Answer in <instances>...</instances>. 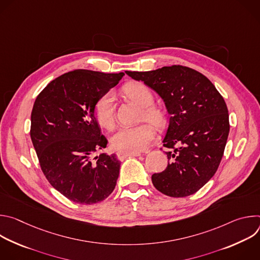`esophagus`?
Wrapping results in <instances>:
<instances>
[{"label":"esophagus","mask_w":260,"mask_h":260,"mask_svg":"<svg viewBox=\"0 0 260 260\" xmlns=\"http://www.w3.org/2000/svg\"><path fill=\"white\" fill-rule=\"evenodd\" d=\"M140 152H126V151H119L117 152V157L119 160H123L128 156H140Z\"/></svg>","instance_id":"1"}]
</instances>
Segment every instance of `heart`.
Wrapping results in <instances>:
<instances>
[{"label":"heart","mask_w":260,"mask_h":260,"mask_svg":"<svg viewBox=\"0 0 260 260\" xmlns=\"http://www.w3.org/2000/svg\"><path fill=\"white\" fill-rule=\"evenodd\" d=\"M124 93L132 101L143 107L142 117L156 125H162L165 114L156 107H152L154 98L152 91L142 82H131L123 88ZM94 115L98 123L105 128H112L115 124L114 95L109 91L102 95L94 107ZM155 129L149 123L119 128L111 138V145L115 150L138 152L144 150L154 139Z\"/></svg>","instance_id":"1"}]
</instances>
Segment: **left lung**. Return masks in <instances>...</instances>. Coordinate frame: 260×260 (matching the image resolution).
I'll list each match as a JSON object with an SVG mask.
<instances>
[{
    "instance_id": "obj_1",
    "label": "left lung",
    "mask_w": 260,
    "mask_h": 260,
    "mask_svg": "<svg viewBox=\"0 0 260 260\" xmlns=\"http://www.w3.org/2000/svg\"><path fill=\"white\" fill-rule=\"evenodd\" d=\"M153 89L170 116L162 140L169 164L151 177L154 187L172 198L196 193L214 176L224 152L230 120L226 104L200 72L183 66L125 72Z\"/></svg>"
}]
</instances>
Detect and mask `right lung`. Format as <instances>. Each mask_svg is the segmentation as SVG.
Returning a JSON list of instances; mask_svg holds the SVG:
<instances>
[{
    "label": "right lung",
    "instance_id": "right-lung-1",
    "mask_svg": "<svg viewBox=\"0 0 260 260\" xmlns=\"http://www.w3.org/2000/svg\"><path fill=\"white\" fill-rule=\"evenodd\" d=\"M123 75L74 70L52 80L35 101L30 139L41 169L52 187L74 203L96 204L116 186L120 170L116 155L93 156L108 143L94 107Z\"/></svg>",
    "mask_w": 260,
    "mask_h": 260
}]
</instances>
